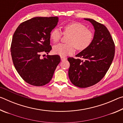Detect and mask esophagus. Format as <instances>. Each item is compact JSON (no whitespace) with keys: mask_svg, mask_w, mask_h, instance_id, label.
<instances>
[{"mask_svg":"<svg viewBox=\"0 0 123 123\" xmlns=\"http://www.w3.org/2000/svg\"><path fill=\"white\" fill-rule=\"evenodd\" d=\"M61 61H64V60H67V58L65 57H64V56H61Z\"/></svg>","mask_w":123,"mask_h":123,"instance_id":"obj_1","label":"esophagus"}]
</instances>
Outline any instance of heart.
I'll list each match as a JSON object with an SVG mask.
<instances>
[{
  "instance_id": "obj_1",
  "label": "heart",
  "mask_w": 123,
  "mask_h": 123,
  "mask_svg": "<svg viewBox=\"0 0 123 123\" xmlns=\"http://www.w3.org/2000/svg\"><path fill=\"white\" fill-rule=\"evenodd\" d=\"M63 34L70 35L67 42L69 44H60L53 47L54 53L61 56L71 55L75 48L84 50L92 42L93 34L85 25L79 22H72L63 27ZM62 36V32L57 28L53 29L50 33V39L54 43L57 42Z\"/></svg>"
}]
</instances>
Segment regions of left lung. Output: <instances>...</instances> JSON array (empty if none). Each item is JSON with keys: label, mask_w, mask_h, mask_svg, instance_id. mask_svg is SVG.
Listing matches in <instances>:
<instances>
[{"label": "left lung", "mask_w": 123, "mask_h": 123, "mask_svg": "<svg viewBox=\"0 0 123 123\" xmlns=\"http://www.w3.org/2000/svg\"><path fill=\"white\" fill-rule=\"evenodd\" d=\"M91 22L94 34L91 45L76 57L68 58L70 63L68 75L75 86L86 88L99 82L105 75L113 61L115 45L109 31L104 25L90 18H84Z\"/></svg>", "instance_id": "obj_1"}]
</instances>
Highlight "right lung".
I'll return each mask as SVG.
<instances>
[{"mask_svg": "<svg viewBox=\"0 0 123 123\" xmlns=\"http://www.w3.org/2000/svg\"><path fill=\"white\" fill-rule=\"evenodd\" d=\"M57 17H36L22 23L14 32L11 45L12 61L25 81L35 86L49 83L61 61L58 55H47L52 48L50 33L57 25Z\"/></svg>", "mask_w": 123, "mask_h": 123, "instance_id": "right-lung-1", "label": "right lung"}]
</instances>
